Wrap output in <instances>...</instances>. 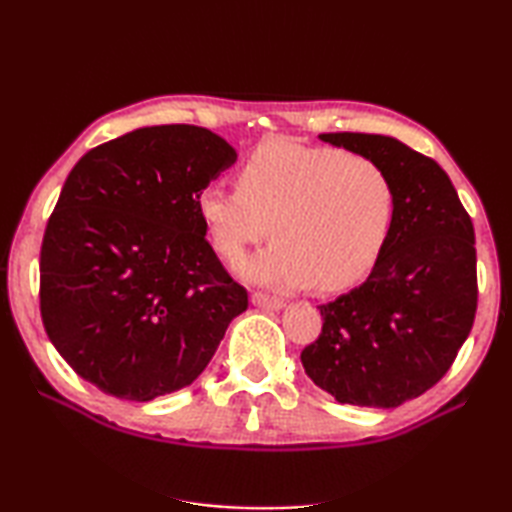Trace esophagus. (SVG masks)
<instances>
[{
    "label": "esophagus",
    "instance_id": "esophagus-1",
    "mask_svg": "<svg viewBox=\"0 0 512 512\" xmlns=\"http://www.w3.org/2000/svg\"><path fill=\"white\" fill-rule=\"evenodd\" d=\"M253 305L268 309V311H277V309H282L284 305H287V302H284L282 298H277V296H268V293H264V291H255L253 293Z\"/></svg>",
    "mask_w": 512,
    "mask_h": 512
}]
</instances>
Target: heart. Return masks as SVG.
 Instances as JSON below:
<instances>
[{
    "label": "heart",
    "mask_w": 512,
    "mask_h": 512,
    "mask_svg": "<svg viewBox=\"0 0 512 512\" xmlns=\"http://www.w3.org/2000/svg\"><path fill=\"white\" fill-rule=\"evenodd\" d=\"M198 214L216 253L235 262L277 235L244 273L277 289L343 291L375 268L395 216V189L379 162L334 146L268 140L248 155L237 187L212 183Z\"/></svg>",
    "instance_id": "b5f03b06"
}]
</instances>
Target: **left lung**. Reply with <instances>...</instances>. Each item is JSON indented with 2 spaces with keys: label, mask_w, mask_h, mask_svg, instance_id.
Returning a JSON list of instances; mask_svg holds the SVG:
<instances>
[{
  "label": "left lung",
  "mask_w": 512,
  "mask_h": 512,
  "mask_svg": "<svg viewBox=\"0 0 512 512\" xmlns=\"http://www.w3.org/2000/svg\"><path fill=\"white\" fill-rule=\"evenodd\" d=\"M320 140L384 167L395 216L368 280L318 307L323 332L300 361L336 402L393 409L436 386L470 336L479 300L474 225L443 167L395 137Z\"/></svg>",
  "instance_id": "obj_1"
}]
</instances>
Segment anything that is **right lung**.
Masks as SVG:
<instances>
[{
  "instance_id": "1",
  "label": "right lung",
  "mask_w": 512,
  "mask_h": 512,
  "mask_svg": "<svg viewBox=\"0 0 512 512\" xmlns=\"http://www.w3.org/2000/svg\"><path fill=\"white\" fill-rule=\"evenodd\" d=\"M235 160L207 128L164 124L94 146L69 171L40 248V314L99 391L133 402L180 391L248 309L198 214Z\"/></svg>"
}]
</instances>
